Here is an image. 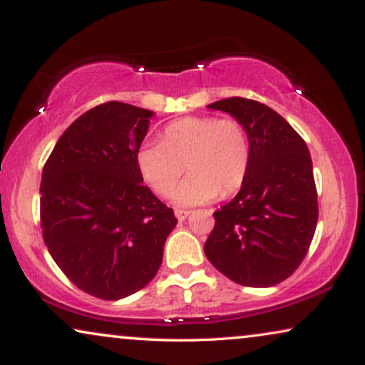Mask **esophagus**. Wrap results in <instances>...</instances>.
Segmentation results:
<instances>
[{"instance_id":"1","label":"esophagus","mask_w":365,"mask_h":365,"mask_svg":"<svg viewBox=\"0 0 365 365\" xmlns=\"http://www.w3.org/2000/svg\"><path fill=\"white\" fill-rule=\"evenodd\" d=\"M174 214H176L178 221H184V219H186L189 214H191V211H184V209H176V211H174Z\"/></svg>"}]
</instances>
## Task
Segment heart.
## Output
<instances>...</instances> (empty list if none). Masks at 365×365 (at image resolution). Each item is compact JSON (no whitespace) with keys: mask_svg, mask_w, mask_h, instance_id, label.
<instances>
[{"mask_svg":"<svg viewBox=\"0 0 365 365\" xmlns=\"http://www.w3.org/2000/svg\"><path fill=\"white\" fill-rule=\"evenodd\" d=\"M136 161L143 178L161 196L173 191L187 164L191 174L171 199L178 206H199L242 187L251 166V141L237 119L187 116L169 123L163 141L144 143Z\"/></svg>","mask_w":365,"mask_h":365,"instance_id":"b5f03b06","label":"heart"}]
</instances>
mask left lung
Segmentation results:
<instances>
[{"label": "left lung", "mask_w": 365, "mask_h": 365, "mask_svg": "<svg viewBox=\"0 0 365 365\" xmlns=\"http://www.w3.org/2000/svg\"><path fill=\"white\" fill-rule=\"evenodd\" d=\"M207 108L242 123L251 141V166L236 197L214 212L216 224L204 252L219 272L241 286H276L301 266L317 226L307 144L262 103L227 98Z\"/></svg>", "instance_id": "8db88e82"}]
</instances>
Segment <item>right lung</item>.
<instances>
[{
  "label": "right lung",
  "instance_id": "right-lung-1",
  "mask_svg": "<svg viewBox=\"0 0 365 365\" xmlns=\"http://www.w3.org/2000/svg\"><path fill=\"white\" fill-rule=\"evenodd\" d=\"M153 116L133 104H99L63 133L43 169L44 244L74 286L104 301L153 281L178 222L138 168Z\"/></svg>",
  "mask_w": 365,
  "mask_h": 365
}]
</instances>
